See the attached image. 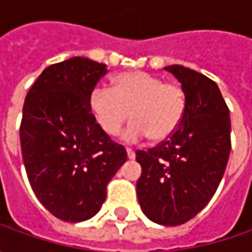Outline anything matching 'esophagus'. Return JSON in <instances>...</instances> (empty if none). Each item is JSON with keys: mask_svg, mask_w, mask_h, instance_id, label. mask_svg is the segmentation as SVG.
Instances as JSON below:
<instances>
[{"mask_svg": "<svg viewBox=\"0 0 252 252\" xmlns=\"http://www.w3.org/2000/svg\"><path fill=\"white\" fill-rule=\"evenodd\" d=\"M126 153H127V158L129 160H134V157H136V153L131 150V149H126Z\"/></svg>", "mask_w": 252, "mask_h": 252, "instance_id": "34e87169", "label": "esophagus"}]
</instances>
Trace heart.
<instances>
[{"instance_id": "heart-1", "label": "heart", "mask_w": 252, "mask_h": 252, "mask_svg": "<svg viewBox=\"0 0 252 252\" xmlns=\"http://www.w3.org/2000/svg\"><path fill=\"white\" fill-rule=\"evenodd\" d=\"M90 109L96 125L108 136H116L129 119L123 137L137 141L149 136L162 141L179 127L187 112V94L178 83H165L154 74L131 70L112 78V90L95 87Z\"/></svg>"}]
</instances>
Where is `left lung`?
I'll use <instances>...</instances> for the list:
<instances>
[{"label": "left lung", "mask_w": 252, "mask_h": 252, "mask_svg": "<svg viewBox=\"0 0 252 252\" xmlns=\"http://www.w3.org/2000/svg\"><path fill=\"white\" fill-rule=\"evenodd\" d=\"M187 94V112L172 136L147 151L137 198L143 213L162 226H179L209 203L223 178L231 150L230 113L218 84L184 65H168Z\"/></svg>", "instance_id": "obj_1"}]
</instances>
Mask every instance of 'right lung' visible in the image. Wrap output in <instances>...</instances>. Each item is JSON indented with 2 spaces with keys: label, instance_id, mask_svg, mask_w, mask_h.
Returning <instances> with one entry per match:
<instances>
[{
  "label": "right lung",
  "instance_id": "1",
  "mask_svg": "<svg viewBox=\"0 0 252 252\" xmlns=\"http://www.w3.org/2000/svg\"><path fill=\"white\" fill-rule=\"evenodd\" d=\"M106 73V64L73 57L44 68L25 99L19 136L28 179L40 203L64 221L95 216L127 160L90 109L92 90Z\"/></svg>",
  "mask_w": 252,
  "mask_h": 252
}]
</instances>
